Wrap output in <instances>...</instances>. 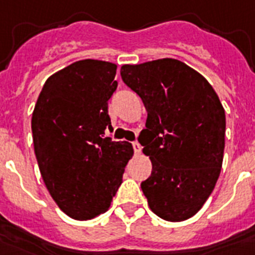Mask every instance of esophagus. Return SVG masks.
Masks as SVG:
<instances>
[{"label":"esophagus","instance_id":"obj_1","mask_svg":"<svg viewBox=\"0 0 255 255\" xmlns=\"http://www.w3.org/2000/svg\"><path fill=\"white\" fill-rule=\"evenodd\" d=\"M132 147H133V151H135V153H140L141 145L139 144V141H132Z\"/></svg>","mask_w":255,"mask_h":255}]
</instances>
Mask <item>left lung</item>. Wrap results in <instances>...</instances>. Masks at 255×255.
<instances>
[{
	"instance_id": "obj_1",
	"label": "left lung",
	"mask_w": 255,
	"mask_h": 255,
	"mask_svg": "<svg viewBox=\"0 0 255 255\" xmlns=\"http://www.w3.org/2000/svg\"><path fill=\"white\" fill-rule=\"evenodd\" d=\"M120 76L147 110L139 143L152 162L151 176L140 184L149 209L170 222L191 218L222 168L226 116L218 95L175 58L123 65Z\"/></svg>"
}]
</instances>
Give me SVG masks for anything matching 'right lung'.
Here are the masks:
<instances>
[{
  "label": "right lung",
  "mask_w": 255,
  "mask_h": 255,
  "mask_svg": "<svg viewBox=\"0 0 255 255\" xmlns=\"http://www.w3.org/2000/svg\"><path fill=\"white\" fill-rule=\"evenodd\" d=\"M116 65L81 60L45 81L32 116L38 168L64 213L79 221L110 209L133 155L128 141L104 137L112 128L108 100L118 88Z\"/></svg>",
  "instance_id": "add662e5"
}]
</instances>
